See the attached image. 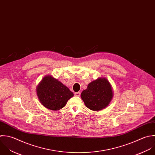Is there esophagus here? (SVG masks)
I'll return each instance as SVG.
<instances>
[{
    "label": "esophagus",
    "mask_w": 155,
    "mask_h": 155,
    "mask_svg": "<svg viewBox=\"0 0 155 155\" xmlns=\"http://www.w3.org/2000/svg\"><path fill=\"white\" fill-rule=\"evenodd\" d=\"M80 94H81L80 92H75V95L77 96V97H79L80 95Z\"/></svg>",
    "instance_id": "obj_1"
}]
</instances>
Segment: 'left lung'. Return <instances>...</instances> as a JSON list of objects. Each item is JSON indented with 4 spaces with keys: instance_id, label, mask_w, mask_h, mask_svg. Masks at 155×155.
<instances>
[{
    "instance_id": "1",
    "label": "left lung",
    "mask_w": 155,
    "mask_h": 155,
    "mask_svg": "<svg viewBox=\"0 0 155 155\" xmlns=\"http://www.w3.org/2000/svg\"><path fill=\"white\" fill-rule=\"evenodd\" d=\"M113 97L112 87L106 78H100L87 86L81 94V97L86 106L89 109L97 111L105 108Z\"/></svg>"
}]
</instances>
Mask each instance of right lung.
Instances as JSON below:
<instances>
[{
    "label": "right lung",
    "instance_id": "right-lung-1",
    "mask_svg": "<svg viewBox=\"0 0 155 155\" xmlns=\"http://www.w3.org/2000/svg\"><path fill=\"white\" fill-rule=\"evenodd\" d=\"M37 94L41 104L52 110L61 109L74 96L68 87L51 76L43 78L37 88Z\"/></svg>",
    "mask_w": 155,
    "mask_h": 155
}]
</instances>
